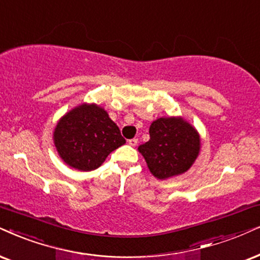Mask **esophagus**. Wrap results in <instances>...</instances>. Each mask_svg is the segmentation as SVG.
<instances>
[{
	"mask_svg": "<svg viewBox=\"0 0 260 260\" xmlns=\"http://www.w3.org/2000/svg\"><path fill=\"white\" fill-rule=\"evenodd\" d=\"M128 144H129L131 146H136L137 144H138V139H137V138H133V139H129V140H128Z\"/></svg>",
	"mask_w": 260,
	"mask_h": 260,
	"instance_id": "1",
	"label": "esophagus"
}]
</instances>
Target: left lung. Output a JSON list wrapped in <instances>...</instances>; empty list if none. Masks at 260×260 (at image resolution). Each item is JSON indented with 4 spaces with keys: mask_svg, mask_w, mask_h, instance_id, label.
Returning a JSON list of instances; mask_svg holds the SVG:
<instances>
[{
    "mask_svg": "<svg viewBox=\"0 0 260 260\" xmlns=\"http://www.w3.org/2000/svg\"><path fill=\"white\" fill-rule=\"evenodd\" d=\"M150 140L138 147L150 173L159 180L186 173L200 152L198 131L181 116L159 117L150 126Z\"/></svg>",
    "mask_w": 260,
    "mask_h": 260,
    "instance_id": "left-lung-1",
    "label": "left lung"
}]
</instances>
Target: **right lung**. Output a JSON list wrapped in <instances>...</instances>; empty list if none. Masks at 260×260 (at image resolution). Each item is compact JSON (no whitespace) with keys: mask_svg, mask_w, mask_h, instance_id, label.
Listing matches in <instances>:
<instances>
[{"mask_svg":"<svg viewBox=\"0 0 260 260\" xmlns=\"http://www.w3.org/2000/svg\"><path fill=\"white\" fill-rule=\"evenodd\" d=\"M52 138L61 159L80 172L97 169L126 143L107 110L94 103H83L66 113Z\"/></svg>","mask_w":260,"mask_h":260,"instance_id":"add662e5","label":"right lung"}]
</instances>
